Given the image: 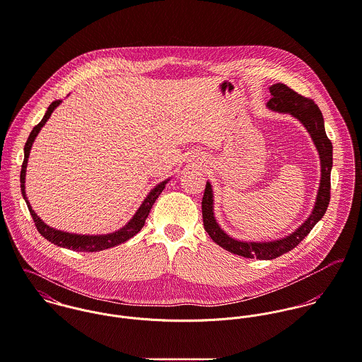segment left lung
Listing matches in <instances>:
<instances>
[{
  "label": "left lung",
  "instance_id": "1",
  "mask_svg": "<svg viewBox=\"0 0 362 362\" xmlns=\"http://www.w3.org/2000/svg\"><path fill=\"white\" fill-rule=\"evenodd\" d=\"M270 93L272 99L267 102V107L279 113H288L292 115V117L298 119L310 134L312 141L316 145V149L319 152L320 185L312 214L295 232L289 233L286 238L272 242H246L230 238L218 225L214 217V196L210 182H207L206 185L202 202L204 229L211 236V239L221 247L233 255L259 260H272L292 250L323 218L330 202V172L333 166V145L326 136L323 116L317 105H315L312 99L300 96L284 83L272 85Z\"/></svg>",
  "mask_w": 362,
  "mask_h": 362
}]
</instances>
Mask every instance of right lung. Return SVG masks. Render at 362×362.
<instances>
[{
    "label": "right lung",
    "instance_id": "1",
    "mask_svg": "<svg viewBox=\"0 0 362 362\" xmlns=\"http://www.w3.org/2000/svg\"><path fill=\"white\" fill-rule=\"evenodd\" d=\"M62 103V100H54L49 107L47 112L45 113L42 122L33 127L32 133L29 134V139L25 144L23 152H25V158H23V163H22V169H21V192L22 196L26 202V206L29 209V213L33 218V222L39 230V233L47 239L49 242L60 246V247H67L70 250L75 252H99V250H105V249H110L113 246H117L120 243H124L126 240H129L130 238H133L136 233H139L141 230V228L144 226L145 219L148 217L155 200L158 199V196L162 193V190L165 189V185L168 183L169 179L163 180L162 183H159L158 186H155L149 194L145 197L143 204L140 206V209L137 210V213L134 214V217L132 218L123 228H120L119 230L113 232V233H107V235H76V233H69L64 230H59L54 229L52 226H49L47 223H45L40 218L37 217V214L32 210L26 193H25V176H26V166H28V158L30 153V148L35 141V139L37 137L39 132L42 130V127L46 124V122L50 119L53 110Z\"/></svg>",
    "mask_w": 362,
    "mask_h": 362
}]
</instances>
